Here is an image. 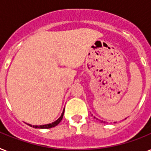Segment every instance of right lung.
<instances>
[{"label": "right lung", "mask_w": 151, "mask_h": 151, "mask_svg": "<svg viewBox=\"0 0 151 151\" xmlns=\"http://www.w3.org/2000/svg\"><path fill=\"white\" fill-rule=\"evenodd\" d=\"M63 114H64V111H63V113L61 114V116L60 117V118L57 120V121H55L54 122H53V123H50V124H47V125H43V126H33V127H34V128H40V129H49V128H52V127H56L57 125H58L59 123H60V122L62 120V118H63ZM30 127H32L31 125H29Z\"/></svg>", "instance_id": "add662e5"}]
</instances>
